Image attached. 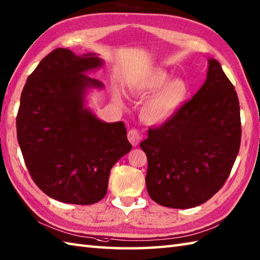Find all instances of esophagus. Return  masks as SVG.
Here are the masks:
<instances>
[{"instance_id": "esophagus-1", "label": "esophagus", "mask_w": 260, "mask_h": 260, "mask_svg": "<svg viewBox=\"0 0 260 260\" xmlns=\"http://www.w3.org/2000/svg\"><path fill=\"white\" fill-rule=\"evenodd\" d=\"M127 138L133 146H137L138 143H140V140H141L140 132H138L137 129H131L127 134Z\"/></svg>"}]
</instances>
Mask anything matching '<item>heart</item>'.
Here are the masks:
<instances>
[{"mask_svg":"<svg viewBox=\"0 0 260 260\" xmlns=\"http://www.w3.org/2000/svg\"><path fill=\"white\" fill-rule=\"evenodd\" d=\"M166 71L156 70L142 77L133 85L134 93L147 96L144 103L142 118L149 125H161L168 122L184 106L189 94V86L183 78L171 80Z\"/></svg>","mask_w":260,"mask_h":260,"instance_id":"1","label":"heart"}]
</instances>
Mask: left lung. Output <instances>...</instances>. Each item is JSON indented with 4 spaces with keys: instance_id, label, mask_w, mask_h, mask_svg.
Masks as SVG:
<instances>
[{
    "instance_id": "left-lung-1",
    "label": "left lung",
    "mask_w": 260,
    "mask_h": 260,
    "mask_svg": "<svg viewBox=\"0 0 260 260\" xmlns=\"http://www.w3.org/2000/svg\"><path fill=\"white\" fill-rule=\"evenodd\" d=\"M241 125L237 93L220 64L208 59L206 81L168 122L148 129L147 191L171 208L207 202L225 184L237 157Z\"/></svg>"
}]
</instances>
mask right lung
Here are the masks:
<instances>
[{"label":"right lung","instance_id":"right-lung-1","mask_svg":"<svg viewBox=\"0 0 260 260\" xmlns=\"http://www.w3.org/2000/svg\"><path fill=\"white\" fill-rule=\"evenodd\" d=\"M95 53L56 48L27 77L16 117L17 141L39 188L58 202L92 205L104 198L112 167L132 145L123 122L105 123L86 107V74L102 68Z\"/></svg>","mask_w":260,"mask_h":260}]
</instances>
